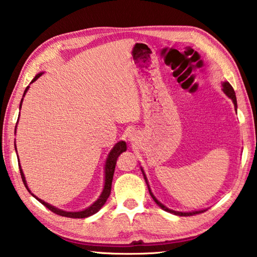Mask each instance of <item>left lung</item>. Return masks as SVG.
I'll return each mask as SVG.
<instances>
[{"label":"left lung","mask_w":257,"mask_h":257,"mask_svg":"<svg viewBox=\"0 0 257 257\" xmlns=\"http://www.w3.org/2000/svg\"><path fill=\"white\" fill-rule=\"evenodd\" d=\"M223 92L228 95V96L232 99V102H233V104H234V107L237 108V98H236V94H234V90H233V88H232V86L229 84V82H223ZM143 173H144V171H143ZM144 178H145V180H146V184H147V179H146V177H145V175H144ZM147 186H149V184H147ZM149 191H150V194H151V196H152V198L154 199V202L158 204V205L161 207V208H163L164 211H167V212H170V213H173V214H176V215H180V216H189V215H195V214H197V213H203L204 211H197V212H176V211H172V210H169L168 207H165L163 204H161L158 199H156L155 197H154V195L151 193V189H150V187H149Z\"/></svg>","instance_id":"obj_1"}]
</instances>
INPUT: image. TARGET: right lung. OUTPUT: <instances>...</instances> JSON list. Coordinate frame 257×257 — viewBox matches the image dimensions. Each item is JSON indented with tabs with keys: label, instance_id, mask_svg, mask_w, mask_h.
<instances>
[{
	"label": "right lung",
	"instance_id": "1",
	"mask_svg": "<svg viewBox=\"0 0 257 257\" xmlns=\"http://www.w3.org/2000/svg\"><path fill=\"white\" fill-rule=\"evenodd\" d=\"M42 76V73H38V75L34 78L33 81L34 82L35 80H37L38 78H40ZM28 90V87L26 88L24 95L26 94V92ZM21 102H23V99H21ZM20 107H21V103H20ZM125 150H127V146H125V143L124 142H119L116 143L115 146L113 147L112 151L110 152V154H108V158L106 160V163H105V185H104V189L102 191L101 196H99V198L97 199L96 202H95L92 206H89L88 208H86V210L84 211H80V212H66V211H61L59 210V208H56L54 206L50 205V204L45 203L44 201H42V199L37 198L35 195H33V196L37 199L38 202L42 203L43 205L46 206L47 208H49L50 211H52L53 213H55V214L58 215H61V216H66V217H73V219H84V217H87V216H90L95 214V213L99 211V208H101L104 204H105L106 199L108 198V196H110L111 194V187H112V180H113V175H114V169H115V164H116V160H118L119 155L122 153V152H125ZM20 169V175H21V179H23L24 184H25V187L26 188L28 189V186L27 184H26V180H25V176H24V172L23 170H21V168L19 167ZM28 191L30 193V190L28 189Z\"/></svg>",
	"mask_w": 257,
	"mask_h": 257
}]
</instances>
